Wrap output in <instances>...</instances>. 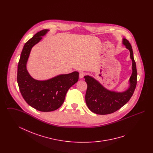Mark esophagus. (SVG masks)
Returning a JSON list of instances; mask_svg holds the SVG:
<instances>
[{
  "label": "esophagus",
  "instance_id": "1",
  "mask_svg": "<svg viewBox=\"0 0 153 153\" xmlns=\"http://www.w3.org/2000/svg\"><path fill=\"white\" fill-rule=\"evenodd\" d=\"M86 74V73H85V72H80V74H79V77H80V79H82V78H83L84 77V76Z\"/></svg>",
  "mask_w": 153,
  "mask_h": 153
}]
</instances>
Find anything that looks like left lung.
<instances>
[{"label": "left lung", "mask_w": 153, "mask_h": 153, "mask_svg": "<svg viewBox=\"0 0 153 153\" xmlns=\"http://www.w3.org/2000/svg\"><path fill=\"white\" fill-rule=\"evenodd\" d=\"M123 44L130 52L132 61V73L130 79V88L123 92L110 91L102 86L91 76H85L84 79L87 83L85 94V102L88 108L99 115L112 114L122 108L130 100L135 89L137 83V71L136 63L134 58L133 51L129 41L123 39Z\"/></svg>", "instance_id": "obj_1"}]
</instances>
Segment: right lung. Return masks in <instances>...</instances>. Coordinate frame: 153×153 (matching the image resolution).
<instances>
[{
    "label": "right lung",
    "mask_w": 153,
    "mask_h": 153,
    "mask_svg": "<svg viewBox=\"0 0 153 153\" xmlns=\"http://www.w3.org/2000/svg\"><path fill=\"white\" fill-rule=\"evenodd\" d=\"M48 30L38 32L25 44L18 65L17 82L22 97L26 102L42 112H51L59 108L65 100L68 89L79 80L77 72L61 74L45 81L32 78L27 69L26 63L32 47L45 35Z\"/></svg>",
    "instance_id": "add662e5"
}]
</instances>
